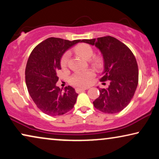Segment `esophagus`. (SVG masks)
<instances>
[{
  "label": "esophagus",
  "instance_id": "34e87169",
  "mask_svg": "<svg viewBox=\"0 0 159 159\" xmlns=\"http://www.w3.org/2000/svg\"><path fill=\"white\" fill-rule=\"evenodd\" d=\"M88 88H76V92L80 93V92H82V91L88 90Z\"/></svg>",
  "mask_w": 159,
  "mask_h": 159
}]
</instances>
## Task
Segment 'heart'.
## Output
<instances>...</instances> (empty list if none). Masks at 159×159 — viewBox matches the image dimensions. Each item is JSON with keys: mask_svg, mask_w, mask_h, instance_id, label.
<instances>
[{"mask_svg": "<svg viewBox=\"0 0 159 159\" xmlns=\"http://www.w3.org/2000/svg\"><path fill=\"white\" fill-rule=\"evenodd\" d=\"M73 50L75 53H77V55L81 56L82 58H83L85 60L89 59L92 56L94 55V50L90 45L86 44V43H80V44L77 45V46L74 48ZM69 59V53L66 52L63 55L61 60V65L63 68H66L67 66ZM89 61H90V64L93 66L96 67V68H100L103 64V58L101 56H93ZM93 76H94V71L91 70V69H87V70L79 71L75 72L71 76L70 80L71 83L75 84V85L80 87L86 86L90 83Z\"/></svg>", "mask_w": 159, "mask_h": 159, "instance_id": "obj_1", "label": "heart"}]
</instances>
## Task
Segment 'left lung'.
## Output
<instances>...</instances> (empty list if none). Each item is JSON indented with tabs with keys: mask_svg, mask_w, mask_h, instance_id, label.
Here are the masks:
<instances>
[{
	"mask_svg": "<svg viewBox=\"0 0 159 159\" xmlns=\"http://www.w3.org/2000/svg\"><path fill=\"white\" fill-rule=\"evenodd\" d=\"M101 51L104 71L101 81L109 80L106 89H99L100 95L93 101L98 110L106 114L122 111L134 96L138 84V66L134 54L127 45L111 36L82 40Z\"/></svg>",
	"mask_w": 159,
	"mask_h": 159,
	"instance_id": "1",
	"label": "left lung"
}]
</instances>
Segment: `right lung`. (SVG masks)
I'll list each match as a JSON object with an SVG mask.
<instances>
[{"label": "right lung", "instance_id": "obj_1", "mask_svg": "<svg viewBox=\"0 0 159 159\" xmlns=\"http://www.w3.org/2000/svg\"><path fill=\"white\" fill-rule=\"evenodd\" d=\"M81 40L69 41L49 38L33 49L27 61L25 80L28 92L41 111L50 116H60L71 110L78 94L72 87L64 91L56 86L61 69V58L66 50Z\"/></svg>", "mask_w": 159, "mask_h": 159}]
</instances>
